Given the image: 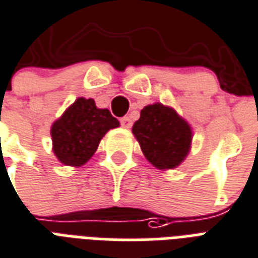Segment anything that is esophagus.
<instances>
[{"label": "esophagus", "instance_id": "1", "mask_svg": "<svg viewBox=\"0 0 258 258\" xmlns=\"http://www.w3.org/2000/svg\"><path fill=\"white\" fill-rule=\"evenodd\" d=\"M121 125H122L123 127H126V129H129V127L132 126V121L129 117H123V118H121Z\"/></svg>", "mask_w": 258, "mask_h": 258}]
</instances>
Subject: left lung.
<instances>
[{
	"label": "left lung",
	"instance_id": "obj_1",
	"mask_svg": "<svg viewBox=\"0 0 258 258\" xmlns=\"http://www.w3.org/2000/svg\"><path fill=\"white\" fill-rule=\"evenodd\" d=\"M132 132L144 156L159 169H172L180 164L192 141L191 126L172 107L161 103L144 107Z\"/></svg>",
	"mask_w": 258,
	"mask_h": 258
}]
</instances>
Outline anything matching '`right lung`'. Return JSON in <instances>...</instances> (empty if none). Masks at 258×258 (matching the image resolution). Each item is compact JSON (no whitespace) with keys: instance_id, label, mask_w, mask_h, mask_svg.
I'll return each instance as SVG.
<instances>
[{"instance_id":"right-lung-1","label":"right lung","mask_w":258,"mask_h":258,"mask_svg":"<svg viewBox=\"0 0 258 258\" xmlns=\"http://www.w3.org/2000/svg\"><path fill=\"white\" fill-rule=\"evenodd\" d=\"M118 126L107 109H98L91 98H78L51 127L53 153L64 165L81 167L95 153L102 137Z\"/></svg>"}]
</instances>
